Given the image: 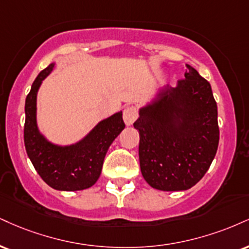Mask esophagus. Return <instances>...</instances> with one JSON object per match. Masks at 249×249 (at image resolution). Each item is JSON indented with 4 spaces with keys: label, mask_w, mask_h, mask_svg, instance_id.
I'll use <instances>...</instances> for the list:
<instances>
[{
    "label": "esophagus",
    "mask_w": 249,
    "mask_h": 249,
    "mask_svg": "<svg viewBox=\"0 0 249 249\" xmlns=\"http://www.w3.org/2000/svg\"><path fill=\"white\" fill-rule=\"evenodd\" d=\"M137 117H138V112L136 107H125L124 113H123V118H124L125 124H126L127 126H130V125H132L133 123L136 122Z\"/></svg>",
    "instance_id": "esophagus-1"
}]
</instances>
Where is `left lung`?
<instances>
[{"label":"left lung","mask_w":249,"mask_h":249,"mask_svg":"<svg viewBox=\"0 0 249 249\" xmlns=\"http://www.w3.org/2000/svg\"><path fill=\"white\" fill-rule=\"evenodd\" d=\"M187 66L176 87L159 89L139 109V161L145 181L162 191L188 190L210 168L219 142L210 83Z\"/></svg>","instance_id":"left-lung-1"}]
</instances>
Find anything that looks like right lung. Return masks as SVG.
<instances>
[{
  "instance_id": "1",
  "label": "right lung",
  "mask_w": 249,
  "mask_h": 249,
  "mask_svg": "<svg viewBox=\"0 0 249 249\" xmlns=\"http://www.w3.org/2000/svg\"><path fill=\"white\" fill-rule=\"evenodd\" d=\"M52 62L36 77L25 100L24 143L35 169L51 188L61 191L88 189L100 178L104 158L113 140L124 130L123 112L98 123L71 145H56L40 133L37 125V94L43 80L53 71Z\"/></svg>"
}]
</instances>
